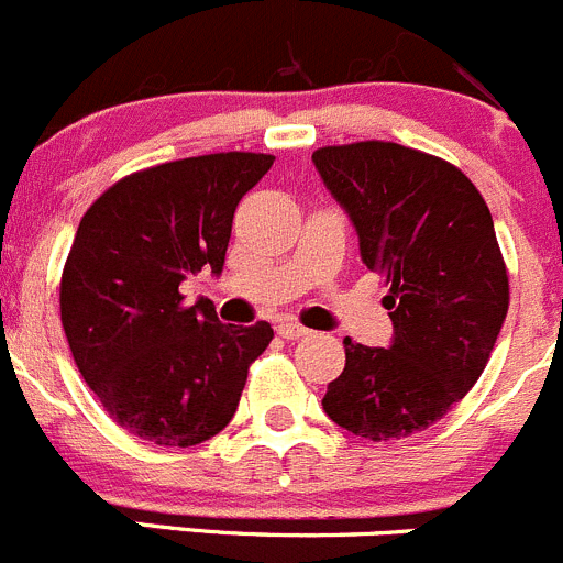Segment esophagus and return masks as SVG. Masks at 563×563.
<instances>
[{
    "label": "esophagus",
    "instance_id": "34e87169",
    "mask_svg": "<svg viewBox=\"0 0 563 563\" xmlns=\"http://www.w3.org/2000/svg\"><path fill=\"white\" fill-rule=\"evenodd\" d=\"M278 336H285V340H298V336H307L309 329H303V325L292 323V320H282V323L276 325Z\"/></svg>",
    "mask_w": 563,
    "mask_h": 563
}]
</instances>
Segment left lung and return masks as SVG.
<instances>
[{
  "label": "left lung",
  "instance_id": "1",
  "mask_svg": "<svg viewBox=\"0 0 563 563\" xmlns=\"http://www.w3.org/2000/svg\"><path fill=\"white\" fill-rule=\"evenodd\" d=\"M312 163L389 285L395 329L389 347L347 336L325 415L373 442L426 431L478 382L508 312L489 207L456 165L400 143L323 146Z\"/></svg>",
  "mask_w": 563,
  "mask_h": 563
}]
</instances>
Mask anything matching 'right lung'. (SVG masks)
Wrapping results in <instances>:
<instances>
[{
    "label": "right lung",
    "mask_w": 563,
    "mask_h": 563,
    "mask_svg": "<svg viewBox=\"0 0 563 563\" xmlns=\"http://www.w3.org/2000/svg\"><path fill=\"white\" fill-rule=\"evenodd\" d=\"M271 154L221 152L124 176L79 221L60 278V318L85 384L107 415L163 448L229 426L271 323L223 325L179 285L223 271L240 198Z\"/></svg>",
    "instance_id": "add662e5"
}]
</instances>
